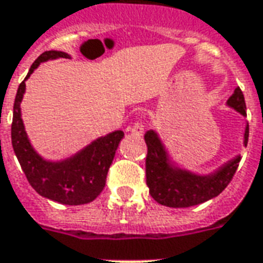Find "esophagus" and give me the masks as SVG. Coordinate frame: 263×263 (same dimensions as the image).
<instances>
[{
  "instance_id": "esophagus-1",
  "label": "esophagus",
  "mask_w": 263,
  "mask_h": 263,
  "mask_svg": "<svg viewBox=\"0 0 263 263\" xmlns=\"http://www.w3.org/2000/svg\"><path fill=\"white\" fill-rule=\"evenodd\" d=\"M131 132L135 135V137H142V135H143V132H145V125H143L142 122H135V124L132 125Z\"/></svg>"
}]
</instances>
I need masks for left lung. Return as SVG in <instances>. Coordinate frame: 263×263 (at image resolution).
I'll return each instance as SVG.
<instances>
[{"label":"left lung","instance_id":"8db88e82","mask_svg":"<svg viewBox=\"0 0 263 263\" xmlns=\"http://www.w3.org/2000/svg\"><path fill=\"white\" fill-rule=\"evenodd\" d=\"M227 106L247 117L246 100L240 87L229 97ZM248 132L247 124L244 146L248 143ZM145 142L147 145L146 184L149 194L157 203L168 208H190L213 199L229 185L241 160L238 155L209 174H196L173 161L156 131L149 129L145 134Z\"/></svg>","mask_w":263,"mask_h":263}]
</instances>
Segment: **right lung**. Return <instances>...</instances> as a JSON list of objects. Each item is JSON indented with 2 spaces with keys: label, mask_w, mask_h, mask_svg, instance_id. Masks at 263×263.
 <instances>
[{
  "label": "right lung",
  "mask_w": 263,
  "mask_h": 263,
  "mask_svg": "<svg viewBox=\"0 0 263 263\" xmlns=\"http://www.w3.org/2000/svg\"><path fill=\"white\" fill-rule=\"evenodd\" d=\"M57 58H71V55L55 50L43 52L17 87L11 126L12 147L29 184L39 195L62 205H85L95 201L106 185L107 173L124 132L114 131L97 138L82 151L64 160H46L34 151L21 114V103L26 90L25 82L42 62Z\"/></svg>",
  "instance_id": "obj_1"
}]
</instances>
